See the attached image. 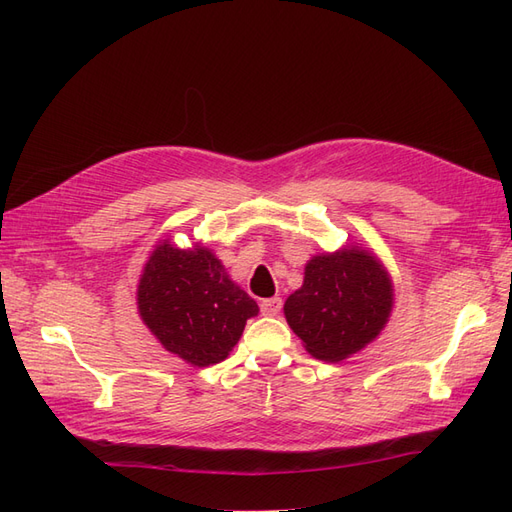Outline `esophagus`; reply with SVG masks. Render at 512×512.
<instances>
[{
    "label": "esophagus",
    "instance_id": "1",
    "mask_svg": "<svg viewBox=\"0 0 512 512\" xmlns=\"http://www.w3.org/2000/svg\"><path fill=\"white\" fill-rule=\"evenodd\" d=\"M280 309H282V299L280 297H271V299L260 301V312L265 316H277V314H280Z\"/></svg>",
    "mask_w": 512,
    "mask_h": 512
}]
</instances>
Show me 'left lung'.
Listing matches in <instances>:
<instances>
[{
    "label": "left lung",
    "instance_id": "left-lung-1",
    "mask_svg": "<svg viewBox=\"0 0 512 512\" xmlns=\"http://www.w3.org/2000/svg\"><path fill=\"white\" fill-rule=\"evenodd\" d=\"M391 307L393 286L380 262L348 247L307 262L303 286L286 299L284 314L309 354L342 361L380 333Z\"/></svg>",
    "mask_w": 512,
    "mask_h": 512
}]
</instances>
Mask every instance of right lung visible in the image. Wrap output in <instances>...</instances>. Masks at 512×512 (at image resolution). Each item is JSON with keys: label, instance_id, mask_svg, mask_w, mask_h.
I'll use <instances>...</instances> for the list:
<instances>
[{"label": "right lung", "instance_id": "1", "mask_svg": "<svg viewBox=\"0 0 512 512\" xmlns=\"http://www.w3.org/2000/svg\"><path fill=\"white\" fill-rule=\"evenodd\" d=\"M138 312L168 352L207 367L226 359L258 305L207 247L162 243L141 275Z\"/></svg>", "mask_w": 512, "mask_h": 512}]
</instances>
